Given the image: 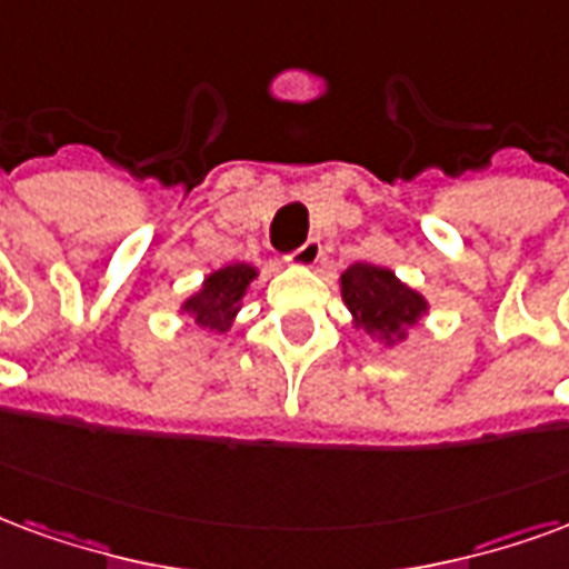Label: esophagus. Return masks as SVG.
Returning <instances> with one entry per match:
<instances>
[{
	"label": "esophagus",
	"instance_id": "obj_1",
	"mask_svg": "<svg viewBox=\"0 0 569 569\" xmlns=\"http://www.w3.org/2000/svg\"><path fill=\"white\" fill-rule=\"evenodd\" d=\"M319 259H322V243L307 241L301 243L298 250H292L289 256H286V264H292V268H313Z\"/></svg>",
	"mask_w": 569,
	"mask_h": 569
}]
</instances>
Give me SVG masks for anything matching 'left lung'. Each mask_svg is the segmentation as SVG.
<instances>
[{
    "label": "left lung",
    "instance_id": "8db88e82",
    "mask_svg": "<svg viewBox=\"0 0 569 569\" xmlns=\"http://www.w3.org/2000/svg\"><path fill=\"white\" fill-rule=\"evenodd\" d=\"M352 328L380 349L398 347L428 313V298L382 264L356 262L338 277Z\"/></svg>",
    "mask_w": 569,
    "mask_h": 569
}]
</instances>
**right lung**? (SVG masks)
Segmentation results:
<instances>
[{
	"instance_id": "right-lung-1",
	"label": "right lung",
	"mask_w": 569,
	"mask_h": 569,
	"mask_svg": "<svg viewBox=\"0 0 569 569\" xmlns=\"http://www.w3.org/2000/svg\"><path fill=\"white\" fill-rule=\"evenodd\" d=\"M259 277V268L250 262L222 264L217 271H210L201 286L180 301L178 313L196 322L204 331L226 335L234 319L241 313L243 298L252 292V280Z\"/></svg>"
}]
</instances>
